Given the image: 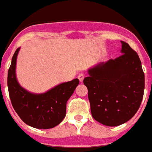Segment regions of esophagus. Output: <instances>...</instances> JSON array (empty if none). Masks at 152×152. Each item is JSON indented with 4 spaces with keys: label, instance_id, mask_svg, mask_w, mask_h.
Segmentation results:
<instances>
[{
    "label": "esophagus",
    "instance_id": "esophagus-1",
    "mask_svg": "<svg viewBox=\"0 0 152 152\" xmlns=\"http://www.w3.org/2000/svg\"><path fill=\"white\" fill-rule=\"evenodd\" d=\"M84 77H85V75H84L83 73H80L78 75V79L80 82H83V80Z\"/></svg>",
    "mask_w": 152,
    "mask_h": 152
}]
</instances>
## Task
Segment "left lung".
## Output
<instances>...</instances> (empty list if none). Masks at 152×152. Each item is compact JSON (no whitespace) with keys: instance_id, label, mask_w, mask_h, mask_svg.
<instances>
[{"instance_id":"left-lung-1","label":"left lung","mask_w":152,"mask_h":152,"mask_svg":"<svg viewBox=\"0 0 152 152\" xmlns=\"http://www.w3.org/2000/svg\"><path fill=\"white\" fill-rule=\"evenodd\" d=\"M122 55L89 69L83 80L92 116L110 127L128 121L143 99L145 73L138 55L121 41Z\"/></svg>"}]
</instances>
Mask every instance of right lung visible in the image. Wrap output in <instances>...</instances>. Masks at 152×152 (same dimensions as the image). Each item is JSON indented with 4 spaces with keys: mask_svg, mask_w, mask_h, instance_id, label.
<instances>
[{
    "mask_svg": "<svg viewBox=\"0 0 152 152\" xmlns=\"http://www.w3.org/2000/svg\"><path fill=\"white\" fill-rule=\"evenodd\" d=\"M17 48L7 73L9 96L13 108L26 124L39 129L56 127L66 117V103L79 85V80L59 84L42 94H31L23 89L15 76Z\"/></svg>",
    "mask_w": 152,
    "mask_h": 152,
    "instance_id": "1",
    "label": "right lung"
}]
</instances>
